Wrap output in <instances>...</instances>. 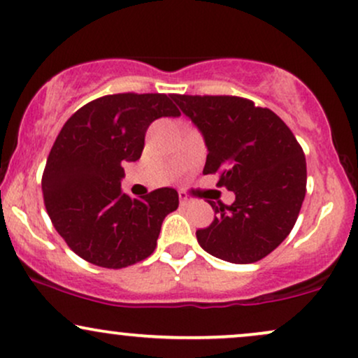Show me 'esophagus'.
Returning <instances> with one entry per match:
<instances>
[{
	"label": "esophagus",
	"instance_id": "34e87169",
	"mask_svg": "<svg viewBox=\"0 0 358 358\" xmlns=\"http://www.w3.org/2000/svg\"><path fill=\"white\" fill-rule=\"evenodd\" d=\"M178 196H180V205H190L192 203V200L193 198L188 195L187 192H178Z\"/></svg>",
	"mask_w": 358,
	"mask_h": 358
}]
</instances>
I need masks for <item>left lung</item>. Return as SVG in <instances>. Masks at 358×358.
<instances>
[{
    "label": "left lung",
    "mask_w": 358,
    "mask_h": 358,
    "mask_svg": "<svg viewBox=\"0 0 358 358\" xmlns=\"http://www.w3.org/2000/svg\"><path fill=\"white\" fill-rule=\"evenodd\" d=\"M206 148L205 175L235 193L231 205L208 201L210 227L200 247L230 264H253L272 253L294 228L307 192V163L290 128L272 110L240 96L171 94Z\"/></svg>",
    "instance_id": "left-lung-1"
}]
</instances>
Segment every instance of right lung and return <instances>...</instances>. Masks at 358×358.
<instances>
[{
    "label": "right lung",
    "instance_id": "right-lung-1",
    "mask_svg": "<svg viewBox=\"0 0 358 358\" xmlns=\"http://www.w3.org/2000/svg\"><path fill=\"white\" fill-rule=\"evenodd\" d=\"M180 116L163 93H116L75 111L56 136L41 178L46 212L76 255L124 268L157 248L162 223L178 208L173 188L141 198L122 192L123 163L136 162L150 123Z\"/></svg>",
    "mask_w": 358,
    "mask_h": 358
}]
</instances>
